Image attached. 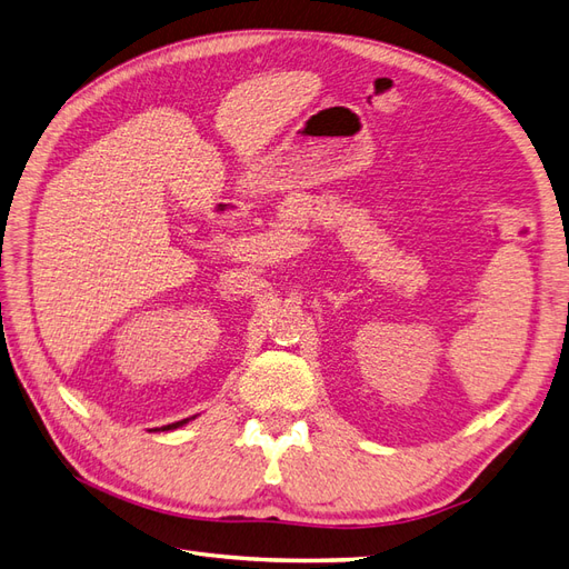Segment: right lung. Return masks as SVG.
I'll use <instances>...</instances> for the list:
<instances>
[{
  "label": "right lung",
  "mask_w": 569,
  "mask_h": 569,
  "mask_svg": "<svg viewBox=\"0 0 569 569\" xmlns=\"http://www.w3.org/2000/svg\"><path fill=\"white\" fill-rule=\"evenodd\" d=\"M189 418H184V420H178V423H170V426H163V430H174V428H180V426H184Z\"/></svg>",
  "instance_id": "add662e5"
}]
</instances>
